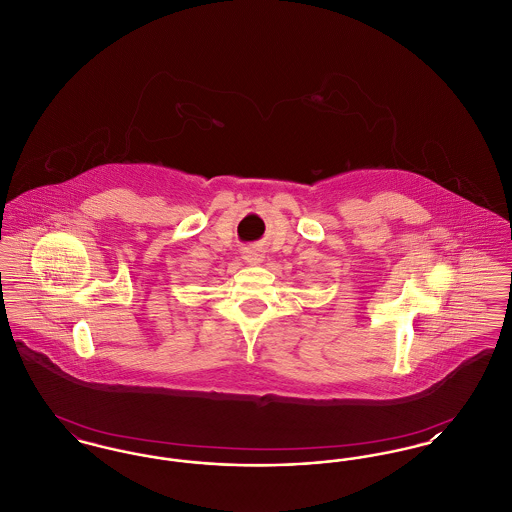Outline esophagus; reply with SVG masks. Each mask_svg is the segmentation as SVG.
<instances>
[{
	"label": "esophagus",
	"instance_id": "34e87169",
	"mask_svg": "<svg viewBox=\"0 0 512 512\" xmlns=\"http://www.w3.org/2000/svg\"><path fill=\"white\" fill-rule=\"evenodd\" d=\"M243 261H245L247 265H259V263L263 261L261 249H257V247H247V249L243 251Z\"/></svg>",
	"mask_w": 512,
	"mask_h": 512
}]
</instances>
